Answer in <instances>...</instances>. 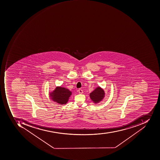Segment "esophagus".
Wrapping results in <instances>:
<instances>
[{"label":"esophagus","mask_w":160,"mask_h":160,"mask_svg":"<svg viewBox=\"0 0 160 160\" xmlns=\"http://www.w3.org/2000/svg\"><path fill=\"white\" fill-rule=\"evenodd\" d=\"M79 93L82 94L83 93V90L81 89H79L78 90Z\"/></svg>","instance_id":"obj_1"}]
</instances>
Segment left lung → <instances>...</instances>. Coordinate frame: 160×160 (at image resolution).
<instances>
[{"mask_svg": "<svg viewBox=\"0 0 160 160\" xmlns=\"http://www.w3.org/2000/svg\"><path fill=\"white\" fill-rule=\"evenodd\" d=\"M105 96V92L104 89L98 86L89 94V97L94 104L99 103L104 99Z\"/></svg>", "mask_w": 160, "mask_h": 160, "instance_id": "8db88e82", "label": "left lung"}]
</instances>
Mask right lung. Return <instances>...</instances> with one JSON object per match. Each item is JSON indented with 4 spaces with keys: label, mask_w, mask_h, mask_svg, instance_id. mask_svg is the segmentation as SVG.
Returning <instances> with one entry per match:
<instances>
[{
    "label": "right lung",
    "mask_w": 160,
    "mask_h": 160,
    "mask_svg": "<svg viewBox=\"0 0 160 160\" xmlns=\"http://www.w3.org/2000/svg\"><path fill=\"white\" fill-rule=\"evenodd\" d=\"M72 92L69 89L61 86H57L55 89L49 93L51 99L60 105L67 103Z\"/></svg>",
    "instance_id": "right-lung-1"
}]
</instances>
